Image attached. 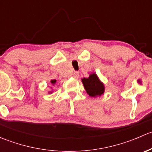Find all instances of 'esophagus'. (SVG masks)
Returning a JSON list of instances; mask_svg holds the SVG:
<instances>
[{"label":"esophagus","mask_w":152,"mask_h":152,"mask_svg":"<svg viewBox=\"0 0 152 152\" xmlns=\"http://www.w3.org/2000/svg\"><path fill=\"white\" fill-rule=\"evenodd\" d=\"M79 76V73L78 71H74V73H73V76L75 78V79H78Z\"/></svg>","instance_id":"34e87169"}]
</instances>
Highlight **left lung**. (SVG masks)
<instances>
[{
	"instance_id": "left-lung-1",
	"label": "left lung",
	"mask_w": 152,
	"mask_h": 152,
	"mask_svg": "<svg viewBox=\"0 0 152 152\" xmlns=\"http://www.w3.org/2000/svg\"><path fill=\"white\" fill-rule=\"evenodd\" d=\"M82 82L86 92L90 97L101 96L104 93V85L95 73H91L88 78L82 79Z\"/></svg>"
}]
</instances>
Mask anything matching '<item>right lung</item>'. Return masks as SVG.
Here are the masks:
<instances>
[{
    "mask_svg": "<svg viewBox=\"0 0 152 152\" xmlns=\"http://www.w3.org/2000/svg\"><path fill=\"white\" fill-rule=\"evenodd\" d=\"M56 80H55V79H54V80H51V81H50V82H51L52 85H54V84L56 83ZM50 93H52V92H50Z\"/></svg>",
    "mask_w": 152,
    "mask_h": 152,
    "instance_id": "obj_1",
    "label": "right lung"
}]
</instances>
